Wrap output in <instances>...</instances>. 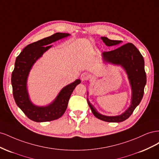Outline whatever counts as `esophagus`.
Returning a JSON list of instances; mask_svg holds the SVG:
<instances>
[{
	"label": "esophagus",
	"mask_w": 159,
	"mask_h": 159,
	"mask_svg": "<svg viewBox=\"0 0 159 159\" xmlns=\"http://www.w3.org/2000/svg\"><path fill=\"white\" fill-rule=\"evenodd\" d=\"M89 78V74L88 72H84V73L81 74V80L82 81H85L88 80Z\"/></svg>",
	"instance_id": "obj_1"
}]
</instances>
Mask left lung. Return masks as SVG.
I'll return each mask as SVG.
<instances>
[{"label":"left lung","instance_id":"left-lung-1","mask_svg":"<svg viewBox=\"0 0 159 159\" xmlns=\"http://www.w3.org/2000/svg\"><path fill=\"white\" fill-rule=\"evenodd\" d=\"M101 38L107 46H116L122 42L121 40H110L107 37ZM102 57L104 61L121 66L126 71L132 91L131 105L121 115L117 116H106L98 112L88 99V103L93 114L99 119L106 122H122L131 116L143 97L144 88L147 83L145 61L140 52L131 43H127L111 51L103 52Z\"/></svg>","mask_w":159,"mask_h":159}]
</instances>
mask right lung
I'll return each instance as SVG.
<instances>
[{"label":"right lung","instance_id":"right-lung-1","mask_svg":"<svg viewBox=\"0 0 159 159\" xmlns=\"http://www.w3.org/2000/svg\"><path fill=\"white\" fill-rule=\"evenodd\" d=\"M68 33L57 32L26 46L19 54L12 73L11 83L14 99L18 107L32 121L46 122L61 117L68 107L70 96L75 88L81 83L80 80L66 85L62 89L53 102L47 106H36L29 98L27 89V79L32 66L45 52L52 46V42L68 37Z\"/></svg>","mask_w":159,"mask_h":159}]
</instances>
